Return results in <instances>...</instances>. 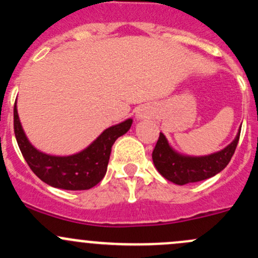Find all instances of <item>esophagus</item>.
Here are the masks:
<instances>
[{"instance_id":"obj_1","label":"esophagus","mask_w":258,"mask_h":258,"mask_svg":"<svg viewBox=\"0 0 258 258\" xmlns=\"http://www.w3.org/2000/svg\"><path fill=\"white\" fill-rule=\"evenodd\" d=\"M151 116V111L148 110V107H142L140 108L139 111H137L136 113V118L137 119H145L147 118V117Z\"/></svg>"}]
</instances>
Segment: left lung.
Instances as JSON below:
<instances>
[{"mask_svg": "<svg viewBox=\"0 0 258 258\" xmlns=\"http://www.w3.org/2000/svg\"><path fill=\"white\" fill-rule=\"evenodd\" d=\"M240 134L241 128L230 145L206 156H189L179 153L168 144L165 135L160 134L152 152L153 165L161 176L179 186L204 181L216 176L228 165L237 147Z\"/></svg>", "mask_w": 258, "mask_h": 258, "instance_id": "left-lung-1", "label": "left lung"}]
</instances>
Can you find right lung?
Returning a JSON list of instances; mask_svg holds the SVG:
<instances>
[{
	"label": "right lung",
	"instance_id": "1",
	"mask_svg": "<svg viewBox=\"0 0 258 258\" xmlns=\"http://www.w3.org/2000/svg\"><path fill=\"white\" fill-rule=\"evenodd\" d=\"M131 124L132 118H127L108 127L87 147L74 155H48L31 144L18 117L17 102L14 108L15 136L27 165L45 183L70 191L92 188L105 177L112 145L131 128Z\"/></svg>",
	"mask_w": 258,
	"mask_h": 258
}]
</instances>
